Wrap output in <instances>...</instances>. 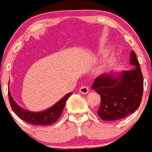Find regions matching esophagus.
I'll return each instance as SVG.
<instances>
[{"label": "esophagus", "mask_w": 152, "mask_h": 152, "mask_svg": "<svg viewBox=\"0 0 152 152\" xmlns=\"http://www.w3.org/2000/svg\"><path fill=\"white\" fill-rule=\"evenodd\" d=\"M79 92L83 94H88L89 92V88L86 86H81L80 88H79Z\"/></svg>", "instance_id": "obj_1"}]
</instances>
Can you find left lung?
Listing matches in <instances>:
<instances>
[{
    "mask_svg": "<svg viewBox=\"0 0 152 152\" xmlns=\"http://www.w3.org/2000/svg\"><path fill=\"white\" fill-rule=\"evenodd\" d=\"M130 64L134 67L120 73L110 72L96 78L91 89L101 97L97 113L104 121H113L134 113L140 106L143 93V76L134 51Z\"/></svg>",
    "mask_w": 152,
    "mask_h": 152,
    "instance_id": "8db88e82",
    "label": "left lung"
}]
</instances>
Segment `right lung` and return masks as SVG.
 <instances>
[{"mask_svg": "<svg viewBox=\"0 0 152 152\" xmlns=\"http://www.w3.org/2000/svg\"><path fill=\"white\" fill-rule=\"evenodd\" d=\"M71 94L72 92L66 94L59 101L47 110L41 112H31L22 108L19 105L17 104L16 102L11 96L10 88L8 90V97L12 111L22 120L34 125L46 126L55 123L61 115L66 100Z\"/></svg>", "mask_w": 152, "mask_h": 152, "instance_id": "add662e5", "label": "right lung"}]
</instances>
